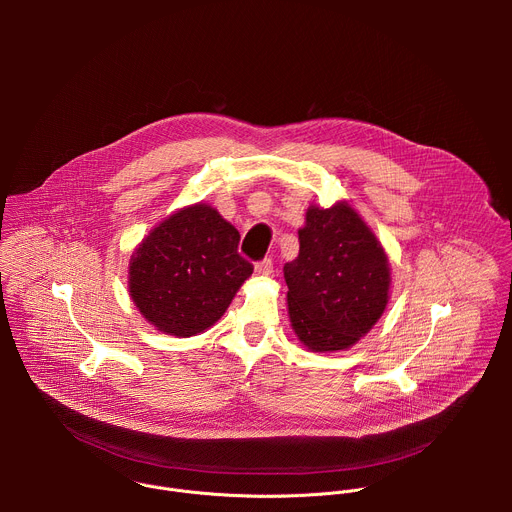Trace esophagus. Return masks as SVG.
Masks as SVG:
<instances>
[{"label": "esophagus", "mask_w": 512, "mask_h": 512, "mask_svg": "<svg viewBox=\"0 0 512 512\" xmlns=\"http://www.w3.org/2000/svg\"><path fill=\"white\" fill-rule=\"evenodd\" d=\"M255 273H257V275H271V273H273V263H271V259L265 257V259L257 261V263H255Z\"/></svg>", "instance_id": "esophagus-1"}]
</instances>
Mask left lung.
Wrapping results in <instances>:
<instances>
[{
  "mask_svg": "<svg viewBox=\"0 0 512 512\" xmlns=\"http://www.w3.org/2000/svg\"><path fill=\"white\" fill-rule=\"evenodd\" d=\"M298 237V259L283 265L291 326L314 352L344 350L385 312L391 281L387 255L362 218L342 202L310 206Z\"/></svg>",
  "mask_w": 512,
  "mask_h": 512,
  "instance_id": "obj_1",
  "label": "left lung"
}]
</instances>
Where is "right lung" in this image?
<instances>
[{
	"label": "right lung",
	"mask_w": 512,
	"mask_h": 512,
	"mask_svg": "<svg viewBox=\"0 0 512 512\" xmlns=\"http://www.w3.org/2000/svg\"><path fill=\"white\" fill-rule=\"evenodd\" d=\"M239 241V231L206 204L166 218L129 263V294L145 320L182 338L210 328L253 273Z\"/></svg>",
	"instance_id": "1"
}]
</instances>
